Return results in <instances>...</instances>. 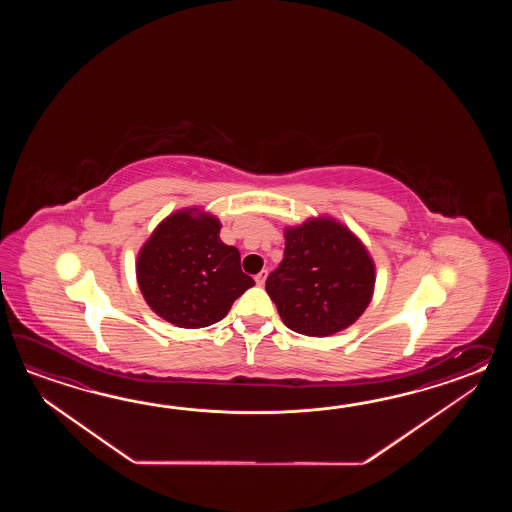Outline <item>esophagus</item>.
Listing matches in <instances>:
<instances>
[{"label": "esophagus", "mask_w": 512, "mask_h": 512, "mask_svg": "<svg viewBox=\"0 0 512 512\" xmlns=\"http://www.w3.org/2000/svg\"><path fill=\"white\" fill-rule=\"evenodd\" d=\"M254 280H256V283H258V285H263V283H265V280H267V271L258 272Z\"/></svg>", "instance_id": "1"}]
</instances>
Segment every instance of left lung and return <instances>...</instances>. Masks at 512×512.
I'll list each match as a JSON object with an SVG mask.
<instances>
[{
    "label": "left lung",
    "instance_id": "obj_1",
    "mask_svg": "<svg viewBox=\"0 0 512 512\" xmlns=\"http://www.w3.org/2000/svg\"><path fill=\"white\" fill-rule=\"evenodd\" d=\"M283 236L282 263L265 282L283 324L307 337L355 324L375 289V263L364 243L331 216L285 227Z\"/></svg>",
    "mask_w": 512,
    "mask_h": 512
}]
</instances>
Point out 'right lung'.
<instances>
[{"label": "right lung", "mask_w": 512, "mask_h": 512, "mask_svg": "<svg viewBox=\"0 0 512 512\" xmlns=\"http://www.w3.org/2000/svg\"><path fill=\"white\" fill-rule=\"evenodd\" d=\"M221 223L201 208H181L164 218L142 245L135 272L155 315L185 329L225 318L249 287L240 251L219 238Z\"/></svg>", "instance_id": "1"}]
</instances>
